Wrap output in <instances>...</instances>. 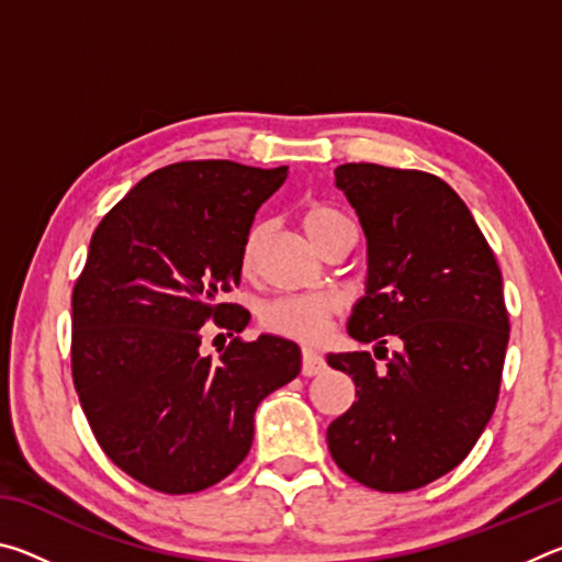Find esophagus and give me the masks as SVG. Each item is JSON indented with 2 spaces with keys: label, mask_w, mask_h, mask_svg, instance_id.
I'll use <instances>...</instances> for the list:
<instances>
[{
  "label": "esophagus",
  "mask_w": 562,
  "mask_h": 562,
  "mask_svg": "<svg viewBox=\"0 0 562 562\" xmlns=\"http://www.w3.org/2000/svg\"><path fill=\"white\" fill-rule=\"evenodd\" d=\"M327 369V361L322 359L317 351L304 349L302 351V376H317Z\"/></svg>",
  "instance_id": "1"
}]
</instances>
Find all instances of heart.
Segmentation results:
<instances>
[{
    "mask_svg": "<svg viewBox=\"0 0 562 562\" xmlns=\"http://www.w3.org/2000/svg\"><path fill=\"white\" fill-rule=\"evenodd\" d=\"M302 227L312 243L317 247L327 240V237L355 231L349 217L337 211L335 205L327 203H312L302 211ZM265 235V225L255 223L247 231L240 250L243 270L247 272L258 258L260 243ZM337 297L327 292H302V294H284V297H274L270 302L260 304L258 322L260 329L268 335L302 341V345H315L327 335L331 319L337 315Z\"/></svg>",
    "mask_w": 562,
    "mask_h": 562,
    "instance_id": "obj_1",
    "label": "heart"
}]
</instances>
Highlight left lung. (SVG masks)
<instances>
[{
  "label": "left lung",
  "instance_id": "left-lung-1",
  "mask_svg": "<svg viewBox=\"0 0 562 562\" xmlns=\"http://www.w3.org/2000/svg\"><path fill=\"white\" fill-rule=\"evenodd\" d=\"M335 178L369 247L349 337L376 341L386 367L369 351L327 357L357 386V402L329 424V453L361 486L414 491L456 469L496 408L510 331L501 268L439 176L345 164ZM392 336L400 349L386 358Z\"/></svg>",
  "mask_w": 562,
  "mask_h": 562
}]
</instances>
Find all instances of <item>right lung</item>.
<instances>
[{"label": "right lung", "mask_w": 562, "mask_h": 562, "mask_svg": "<svg viewBox=\"0 0 562 562\" xmlns=\"http://www.w3.org/2000/svg\"><path fill=\"white\" fill-rule=\"evenodd\" d=\"M288 166L183 160L146 176L103 215L71 294V374L103 453L144 486L183 496L231 475L255 408L300 374V347L245 341L240 284L255 213ZM233 336L203 358L200 327Z\"/></svg>", "instance_id": "right-lung-1"}]
</instances>
